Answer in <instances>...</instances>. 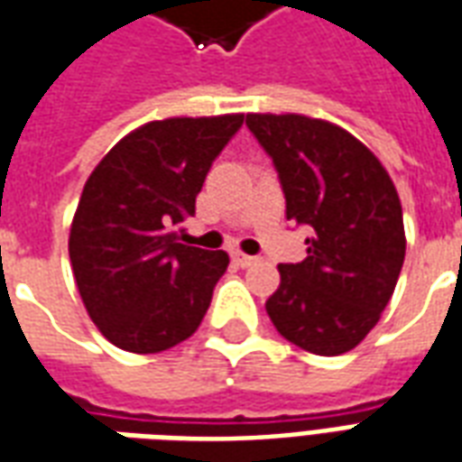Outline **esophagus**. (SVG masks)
Returning <instances> with one entry per match:
<instances>
[{
  "instance_id": "34e87169",
  "label": "esophagus",
  "mask_w": 462,
  "mask_h": 462,
  "mask_svg": "<svg viewBox=\"0 0 462 462\" xmlns=\"http://www.w3.org/2000/svg\"><path fill=\"white\" fill-rule=\"evenodd\" d=\"M235 262H237L240 267H250V264H254V262H257V257H252V254H242V252H237V254H235Z\"/></svg>"
}]
</instances>
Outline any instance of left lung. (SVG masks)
<instances>
[{
    "mask_svg": "<svg viewBox=\"0 0 462 462\" xmlns=\"http://www.w3.org/2000/svg\"><path fill=\"white\" fill-rule=\"evenodd\" d=\"M247 128L274 162L287 220L311 227L307 257L280 264L267 314L310 354L339 356L376 327L406 257L393 182L366 145L334 123L250 114Z\"/></svg>",
    "mask_w": 462,
    "mask_h": 462,
    "instance_id": "left-lung-1",
    "label": "left lung"
}]
</instances>
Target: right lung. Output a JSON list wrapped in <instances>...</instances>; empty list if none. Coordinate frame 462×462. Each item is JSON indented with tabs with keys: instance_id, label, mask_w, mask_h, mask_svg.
<instances>
[{
	"instance_id": "obj_1",
	"label": "right lung",
	"mask_w": 462,
	"mask_h": 462,
	"mask_svg": "<svg viewBox=\"0 0 462 462\" xmlns=\"http://www.w3.org/2000/svg\"><path fill=\"white\" fill-rule=\"evenodd\" d=\"M242 123V114L145 123L86 180L69 235L71 270L88 317L123 351L158 354L200 327L230 257L178 235Z\"/></svg>"
}]
</instances>
